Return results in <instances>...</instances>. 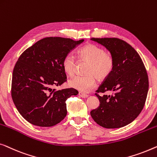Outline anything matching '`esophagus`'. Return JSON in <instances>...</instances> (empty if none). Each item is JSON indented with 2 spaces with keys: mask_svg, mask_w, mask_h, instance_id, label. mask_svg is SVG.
I'll return each instance as SVG.
<instances>
[{
  "mask_svg": "<svg viewBox=\"0 0 157 157\" xmlns=\"http://www.w3.org/2000/svg\"><path fill=\"white\" fill-rule=\"evenodd\" d=\"M79 95L82 98H87L88 97L87 94H86L85 93H82V92H79Z\"/></svg>",
  "mask_w": 157,
  "mask_h": 157,
  "instance_id": "esophagus-1",
  "label": "esophagus"
}]
</instances>
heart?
<instances>
[{
  "label": "heart",
  "instance_id": "1",
  "mask_svg": "<svg viewBox=\"0 0 157 157\" xmlns=\"http://www.w3.org/2000/svg\"><path fill=\"white\" fill-rule=\"evenodd\" d=\"M79 57L88 62L86 75H78L70 79L68 82L70 87L80 92H87L96 85L97 78L105 79L112 73L114 68V59L109 52L104 51L100 46L94 44H87L78 50ZM76 60L71 53L63 57L62 65L63 70L69 75L75 72Z\"/></svg>",
  "mask_w": 157,
  "mask_h": 157
}]
</instances>
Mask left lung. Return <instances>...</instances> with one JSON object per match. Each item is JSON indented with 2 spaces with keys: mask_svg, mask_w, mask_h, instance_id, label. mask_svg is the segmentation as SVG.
<instances>
[{
  "mask_svg": "<svg viewBox=\"0 0 157 157\" xmlns=\"http://www.w3.org/2000/svg\"><path fill=\"white\" fill-rule=\"evenodd\" d=\"M104 46L114 59L112 73L97 92H111V95H97L100 106L90 112L94 122L107 129L121 128L137 117L144 107L149 80L144 63L131 45L118 38H92Z\"/></svg>",
  "mask_w": 157,
  "mask_h": 157,
  "instance_id": "8db88e82",
  "label": "left lung"
}]
</instances>
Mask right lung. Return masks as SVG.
Listing matches in <instances>:
<instances>
[{
	"instance_id": "obj_1",
	"label": "right lung",
	"mask_w": 157,
	"mask_h": 157,
	"mask_svg": "<svg viewBox=\"0 0 157 157\" xmlns=\"http://www.w3.org/2000/svg\"><path fill=\"white\" fill-rule=\"evenodd\" d=\"M70 38L40 40L19 57L13 72L11 96L17 111L32 124L52 127L67 115L65 101L78 92L73 88L52 89L67 81L62 62L82 43Z\"/></svg>"
}]
</instances>
